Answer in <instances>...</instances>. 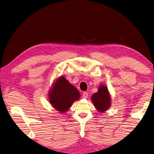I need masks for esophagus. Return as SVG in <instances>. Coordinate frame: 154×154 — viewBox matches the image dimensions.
Returning <instances> with one entry per match:
<instances>
[{
    "instance_id": "esophagus-1",
    "label": "esophagus",
    "mask_w": 154,
    "mask_h": 154,
    "mask_svg": "<svg viewBox=\"0 0 154 154\" xmlns=\"http://www.w3.org/2000/svg\"><path fill=\"white\" fill-rule=\"evenodd\" d=\"M88 97V93L86 92H83V98H87Z\"/></svg>"
}]
</instances>
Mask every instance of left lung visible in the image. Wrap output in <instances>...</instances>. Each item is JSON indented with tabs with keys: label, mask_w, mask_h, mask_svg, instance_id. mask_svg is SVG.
<instances>
[{
	"label": "left lung",
	"mask_w": 154,
	"mask_h": 154,
	"mask_svg": "<svg viewBox=\"0 0 154 154\" xmlns=\"http://www.w3.org/2000/svg\"><path fill=\"white\" fill-rule=\"evenodd\" d=\"M91 99L95 108L100 113L108 110L111 105V98L108 88L103 84L98 87V92L94 94Z\"/></svg>",
	"instance_id": "left-lung-1"
}]
</instances>
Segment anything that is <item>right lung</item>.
<instances>
[{"instance_id":"obj_1","label":"right lung","mask_w":154,"mask_h":154,"mask_svg":"<svg viewBox=\"0 0 154 154\" xmlns=\"http://www.w3.org/2000/svg\"><path fill=\"white\" fill-rule=\"evenodd\" d=\"M48 96L52 106L61 113H64L75 101L79 100L81 95L74 85L61 76L54 83Z\"/></svg>"}]
</instances>
